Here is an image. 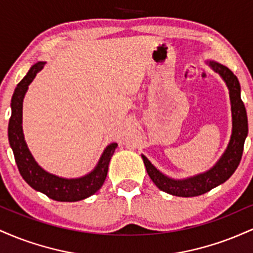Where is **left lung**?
Masks as SVG:
<instances>
[{"label":"left lung","instance_id":"1","mask_svg":"<svg viewBox=\"0 0 253 253\" xmlns=\"http://www.w3.org/2000/svg\"><path fill=\"white\" fill-rule=\"evenodd\" d=\"M206 64L211 66L214 72L220 75L228 88L232 112V134L225 152L210 170L187 178H172L165 175L151 163L146 156L141 155L145 168L152 182L159 189L173 196H199L227 181L240 163L244 143L248 136V115L240 96L242 89L237 76L225 65L214 60H206Z\"/></svg>","mask_w":253,"mask_h":253}]
</instances>
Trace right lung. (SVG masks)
Returning a JSON list of instances; mask_svg holds the SVG:
<instances>
[{"label":"right lung","instance_id":"obj_1","mask_svg":"<svg viewBox=\"0 0 253 253\" xmlns=\"http://www.w3.org/2000/svg\"><path fill=\"white\" fill-rule=\"evenodd\" d=\"M46 62H38L31 66L27 75L17 84L11 97V117L8 125V139L13 150L14 157L20 171V175L26 183L31 185L34 190L45 194L54 201L60 202H76L86 197L94 195L103 185L104 179L108 172L109 162L114 151L117 149V143H110L103 150L102 155L98 159L96 167L86 175L77 178H65L54 175L42 169L26 144L24 129H22V103L28 85L33 82L37 74L42 70Z\"/></svg>","mask_w":253,"mask_h":253}]
</instances>
